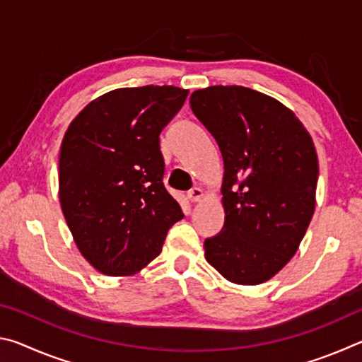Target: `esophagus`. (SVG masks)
Instances as JSON below:
<instances>
[{"mask_svg":"<svg viewBox=\"0 0 362 362\" xmlns=\"http://www.w3.org/2000/svg\"><path fill=\"white\" fill-rule=\"evenodd\" d=\"M187 196H188V199L192 201V203H198V201H201V198L204 196V193H203V189H201V188L194 187V188L189 189Z\"/></svg>","mask_w":362,"mask_h":362,"instance_id":"esophagus-1","label":"esophagus"}]
</instances>
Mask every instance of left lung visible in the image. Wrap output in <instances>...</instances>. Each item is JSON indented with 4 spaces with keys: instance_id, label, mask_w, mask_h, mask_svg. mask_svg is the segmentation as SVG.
<instances>
[{
    "instance_id": "obj_1",
    "label": "left lung",
    "mask_w": 362,
    "mask_h": 362,
    "mask_svg": "<svg viewBox=\"0 0 362 362\" xmlns=\"http://www.w3.org/2000/svg\"><path fill=\"white\" fill-rule=\"evenodd\" d=\"M189 107L225 168V223L204 241L206 260L235 284L265 283L297 252L313 217V140L283 103L243 86L194 90Z\"/></svg>"
}]
</instances>
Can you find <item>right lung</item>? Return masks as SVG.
I'll list each match as a JSON object with an SVG mask.
<instances>
[{
  "instance_id": "right-lung-1",
  "label": "right lung",
  "mask_w": 362,
  "mask_h": 362,
  "mask_svg": "<svg viewBox=\"0 0 362 362\" xmlns=\"http://www.w3.org/2000/svg\"><path fill=\"white\" fill-rule=\"evenodd\" d=\"M187 95L174 86L116 89L90 102L66 129L60 206L78 249L103 274L126 276L148 265L183 218L163 182L159 134Z\"/></svg>"
}]
</instances>
